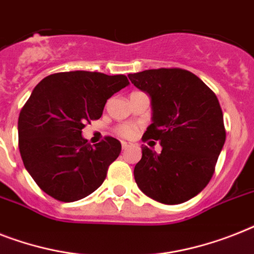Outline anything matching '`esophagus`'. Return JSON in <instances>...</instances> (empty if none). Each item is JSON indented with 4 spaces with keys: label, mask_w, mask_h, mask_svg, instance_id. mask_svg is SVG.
<instances>
[{
    "label": "esophagus",
    "mask_w": 254,
    "mask_h": 254,
    "mask_svg": "<svg viewBox=\"0 0 254 254\" xmlns=\"http://www.w3.org/2000/svg\"><path fill=\"white\" fill-rule=\"evenodd\" d=\"M121 146H123V150H127V148L130 147L131 143H130V142H125V141H123V142H121Z\"/></svg>",
    "instance_id": "esophagus-1"
}]
</instances>
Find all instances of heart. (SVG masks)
Listing matches in <instances>:
<instances>
[{
    "label": "heart",
    "mask_w": 254,
    "mask_h": 254,
    "mask_svg": "<svg viewBox=\"0 0 254 254\" xmlns=\"http://www.w3.org/2000/svg\"><path fill=\"white\" fill-rule=\"evenodd\" d=\"M116 133L124 138H131L135 134V127L130 124H123V125L116 127Z\"/></svg>",
    "instance_id": "b5f03b06"
}]
</instances>
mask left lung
I'll list each match as a JSON object with an SVG mask.
<instances>
[{"instance_id": "obj_1", "label": "left lung", "mask_w": 254, "mask_h": 254, "mask_svg": "<svg viewBox=\"0 0 254 254\" xmlns=\"http://www.w3.org/2000/svg\"><path fill=\"white\" fill-rule=\"evenodd\" d=\"M127 77L151 98L152 124L142 139L162 145L159 154L142 145L134 167L138 188L166 205L193 198L211 180L226 141L219 100L197 75L179 67Z\"/></svg>"}]
</instances>
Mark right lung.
Instances as JSON below:
<instances>
[{"mask_svg": "<svg viewBox=\"0 0 254 254\" xmlns=\"http://www.w3.org/2000/svg\"><path fill=\"white\" fill-rule=\"evenodd\" d=\"M125 75L65 71L40 80L18 119L19 151L41 190L61 202L91 194L121 152L116 138L91 146L82 137L86 124L102 117L113 94L127 87Z\"/></svg>", "mask_w": 254, "mask_h": 254, "instance_id": "right-lung-1", "label": "right lung"}]
</instances>
